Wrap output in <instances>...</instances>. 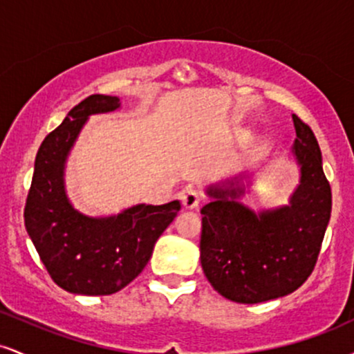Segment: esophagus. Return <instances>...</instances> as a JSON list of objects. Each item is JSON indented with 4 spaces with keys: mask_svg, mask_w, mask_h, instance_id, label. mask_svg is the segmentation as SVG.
I'll use <instances>...</instances> for the list:
<instances>
[{
    "mask_svg": "<svg viewBox=\"0 0 354 354\" xmlns=\"http://www.w3.org/2000/svg\"><path fill=\"white\" fill-rule=\"evenodd\" d=\"M181 201H183V205H185L186 209L198 208V206H200V203H201V193L198 189H194V188L185 189L181 193Z\"/></svg>",
    "mask_w": 354,
    "mask_h": 354,
    "instance_id": "esophagus-1",
    "label": "esophagus"
}]
</instances>
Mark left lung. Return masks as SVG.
Returning a JSON list of instances; mask_svg holds the SVG:
<instances>
[{"instance_id":"8db88e82","label":"left lung","mask_w":354,"mask_h":354,"mask_svg":"<svg viewBox=\"0 0 354 354\" xmlns=\"http://www.w3.org/2000/svg\"><path fill=\"white\" fill-rule=\"evenodd\" d=\"M291 153L299 185L290 203L254 213L239 203L238 178L211 185L201 208V266L211 286L234 303L254 304L293 293L313 273L331 216V188L311 128L293 115Z\"/></svg>"}]
</instances>
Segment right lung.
<instances>
[{
	"label": "right lung",
	"instance_id": "obj_1",
	"mask_svg": "<svg viewBox=\"0 0 354 354\" xmlns=\"http://www.w3.org/2000/svg\"><path fill=\"white\" fill-rule=\"evenodd\" d=\"M118 96L91 95L44 138L24 206V226L53 281L68 293L104 296L123 290L143 271L154 243L180 211V201L136 205L115 216L91 218L73 208L64 165L91 115L115 111Z\"/></svg>",
	"mask_w": 354,
	"mask_h": 354
}]
</instances>
